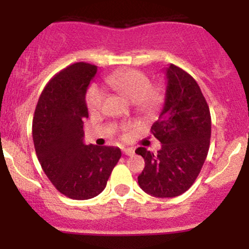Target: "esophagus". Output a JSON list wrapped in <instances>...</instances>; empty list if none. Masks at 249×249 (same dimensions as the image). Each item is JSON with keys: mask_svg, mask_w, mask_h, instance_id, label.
<instances>
[{"mask_svg": "<svg viewBox=\"0 0 249 249\" xmlns=\"http://www.w3.org/2000/svg\"><path fill=\"white\" fill-rule=\"evenodd\" d=\"M123 153H124L125 156H133V154H134V148H132V147L123 148Z\"/></svg>", "mask_w": 249, "mask_h": 249, "instance_id": "34e87169", "label": "esophagus"}]
</instances>
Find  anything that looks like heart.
<instances>
[{
  "instance_id": "1",
  "label": "heart",
  "mask_w": 249,
  "mask_h": 249,
  "mask_svg": "<svg viewBox=\"0 0 249 249\" xmlns=\"http://www.w3.org/2000/svg\"><path fill=\"white\" fill-rule=\"evenodd\" d=\"M105 83L128 102L133 103L137 110L142 115H153L164 101V91L158 85L151 84L146 73L136 69H126L111 73L105 78ZM105 95L97 87H90L85 95L87 107L91 112L102 110ZM125 130V128H124Z\"/></svg>"
}]
</instances>
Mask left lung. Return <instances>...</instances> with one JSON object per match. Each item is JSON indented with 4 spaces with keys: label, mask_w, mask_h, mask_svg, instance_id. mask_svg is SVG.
Masks as SVG:
<instances>
[{
    "label": "left lung",
    "mask_w": 249,
    "mask_h": 249,
    "mask_svg": "<svg viewBox=\"0 0 249 249\" xmlns=\"http://www.w3.org/2000/svg\"><path fill=\"white\" fill-rule=\"evenodd\" d=\"M166 78L165 105L151 127L161 148L156 154L145 147L136 150L145 160L139 186L159 198L178 196L192 186L211 139L210 107L196 79L174 64L166 69Z\"/></svg>",
    "instance_id": "obj_1"
}]
</instances>
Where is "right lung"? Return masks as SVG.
Listing matches in <instances>:
<instances>
[{
    "mask_svg": "<svg viewBox=\"0 0 249 249\" xmlns=\"http://www.w3.org/2000/svg\"><path fill=\"white\" fill-rule=\"evenodd\" d=\"M96 65L78 62L56 73L39 96L33 139L39 164L56 190L75 200L93 198L107 186L122 157L118 147L85 145V93Z\"/></svg>",
    "mask_w": 249,
    "mask_h": 249,
    "instance_id": "add662e5",
    "label": "right lung"
}]
</instances>
